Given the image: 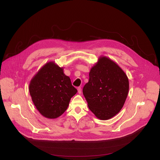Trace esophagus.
I'll return each mask as SVG.
<instances>
[{"label":"esophagus","instance_id":"esophagus-1","mask_svg":"<svg viewBox=\"0 0 160 160\" xmlns=\"http://www.w3.org/2000/svg\"><path fill=\"white\" fill-rule=\"evenodd\" d=\"M77 90H78V94H81V92H82V90H81V87H78Z\"/></svg>","mask_w":160,"mask_h":160}]
</instances>
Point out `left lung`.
Wrapping results in <instances>:
<instances>
[{
    "label": "left lung",
    "instance_id": "1",
    "mask_svg": "<svg viewBox=\"0 0 160 160\" xmlns=\"http://www.w3.org/2000/svg\"><path fill=\"white\" fill-rule=\"evenodd\" d=\"M128 89V78L122 68L109 58L100 56L90 69L83 94L95 116L107 120L120 111Z\"/></svg>",
    "mask_w": 160,
    "mask_h": 160
}]
</instances>
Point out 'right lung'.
<instances>
[{"mask_svg": "<svg viewBox=\"0 0 160 160\" xmlns=\"http://www.w3.org/2000/svg\"><path fill=\"white\" fill-rule=\"evenodd\" d=\"M29 92L32 100L41 115L54 119L64 112L77 90L69 77L54 61L45 63L31 80Z\"/></svg>", "mask_w": 160, "mask_h": 160, "instance_id": "right-lung-1", "label": "right lung"}]
</instances>
